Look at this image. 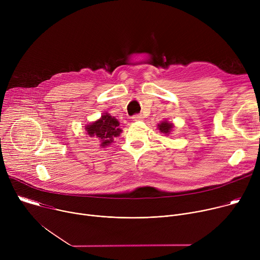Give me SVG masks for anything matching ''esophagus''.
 Instances as JSON below:
<instances>
[{"label":"esophagus","instance_id":"obj_1","mask_svg":"<svg viewBox=\"0 0 260 260\" xmlns=\"http://www.w3.org/2000/svg\"><path fill=\"white\" fill-rule=\"evenodd\" d=\"M143 115H141V114H136V115H134L133 116V120L134 121H140V120H143Z\"/></svg>","mask_w":260,"mask_h":260}]
</instances>
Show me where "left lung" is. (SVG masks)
Returning a JSON list of instances; mask_svg holds the SVG:
<instances>
[{
  "label": "left lung",
  "instance_id": "obj_1",
  "mask_svg": "<svg viewBox=\"0 0 260 260\" xmlns=\"http://www.w3.org/2000/svg\"><path fill=\"white\" fill-rule=\"evenodd\" d=\"M173 127H174V124L171 122H168V121H162L161 123H159L157 125V128L160 131V133H162L165 135H169L172 132Z\"/></svg>",
  "mask_w": 260,
  "mask_h": 260
}]
</instances>
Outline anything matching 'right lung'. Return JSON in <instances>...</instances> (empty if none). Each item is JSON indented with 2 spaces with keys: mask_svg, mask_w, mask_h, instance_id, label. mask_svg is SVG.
Wrapping results in <instances>:
<instances>
[{
  "mask_svg": "<svg viewBox=\"0 0 260 260\" xmlns=\"http://www.w3.org/2000/svg\"><path fill=\"white\" fill-rule=\"evenodd\" d=\"M87 134L90 137L98 138L101 141V146L106 147L113 143L114 138L120 136L122 129L119 127V122L115 117L105 113L100 119L85 126Z\"/></svg>",
  "mask_w": 260,
  "mask_h": 260,
  "instance_id": "1",
  "label": "right lung"
}]
</instances>
